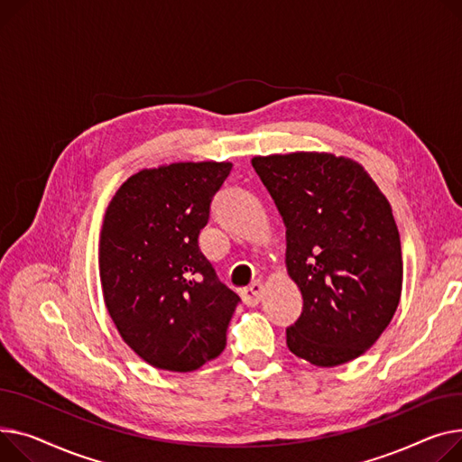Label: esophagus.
<instances>
[{
	"instance_id": "34e87169",
	"label": "esophagus",
	"mask_w": 462,
	"mask_h": 462,
	"mask_svg": "<svg viewBox=\"0 0 462 462\" xmlns=\"http://www.w3.org/2000/svg\"><path fill=\"white\" fill-rule=\"evenodd\" d=\"M263 291H265V286H263V282H262V281H254L251 286H247V288H245V290L241 291V297H243L245 304H249V306H256V304L262 300V297H263Z\"/></svg>"
}]
</instances>
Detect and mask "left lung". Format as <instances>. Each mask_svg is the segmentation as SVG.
I'll return each instance as SVG.
<instances>
[{"label":"left lung","instance_id":"8db88e82","mask_svg":"<svg viewBox=\"0 0 462 462\" xmlns=\"http://www.w3.org/2000/svg\"><path fill=\"white\" fill-rule=\"evenodd\" d=\"M253 167L284 221L286 269L302 295L288 349L318 367L355 360L402 299V241L386 197L358 162L330 152L254 156Z\"/></svg>","mask_w":462,"mask_h":462}]
</instances>
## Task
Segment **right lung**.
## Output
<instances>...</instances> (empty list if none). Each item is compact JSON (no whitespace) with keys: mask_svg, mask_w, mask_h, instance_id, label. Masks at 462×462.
<instances>
[{"mask_svg":"<svg viewBox=\"0 0 462 462\" xmlns=\"http://www.w3.org/2000/svg\"><path fill=\"white\" fill-rule=\"evenodd\" d=\"M230 162H180L132 174L107 204L98 269L106 309L158 370L188 374L217 358L239 297L199 249Z\"/></svg>","mask_w":462,"mask_h":462,"instance_id":"1","label":"right lung"}]
</instances>
